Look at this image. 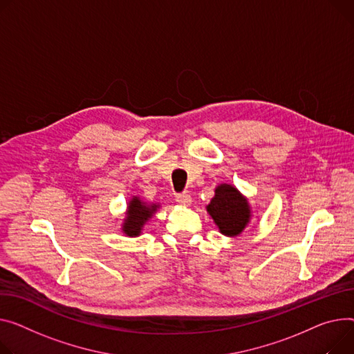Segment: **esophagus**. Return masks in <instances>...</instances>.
I'll return each mask as SVG.
<instances>
[{
  "mask_svg": "<svg viewBox=\"0 0 354 354\" xmlns=\"http://www.w3.org/2000/svg\"><path fill=\"white\" fill-rule=\"evenodd\" d=\"M176 202L183 205V206H189L191 202H192V198H191V195H187V194H178L176 195Z\"/></svg>",
  "mask_w": 354,
  "mask_h": 354,
  "instance_id": "esophagus-1",
  "label": "esophagus"
}]
</instances>
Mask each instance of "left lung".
Here are the masks:
<instances>
[{"label": "left lung", "mask_w": 354, "mask_h": 354, "mask_svg": "<svg viewBox=\"0 0 354 354\" xmlns=\"http://www.w3.org/2000/svg\"><path fill=\"white\" fill-rule=\"evenodd\" d=\"M206 210L219 227V232L232 238L243 232L252 216L248 199L236 187L227 183L216 187L215 196L206 206Z\"/></svg>", "instance_id": "8db88e82"}]
</instances>
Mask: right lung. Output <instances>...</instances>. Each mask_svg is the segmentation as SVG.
<instances>
[{"instance_id": "add662e5", "label": "right lung", "mask_w": 354, "mask_h": 354, "mask_svg": "<svg viewBox=\"0 0 354 354\" xmlns=\"http://www.w3.org/2000/svg\"><path fill=\"white\" fill-rule=\"evenodd\" d=\"M158 207L159 205L156 203L148 205L147 202L140 201L138 196H133L128 203L127 218L124 219L122 232L127 234V236H131V238L139 236L140 232H142L144 225L152 218V215L155 214Z\"/></svg>"}]
</instances>
